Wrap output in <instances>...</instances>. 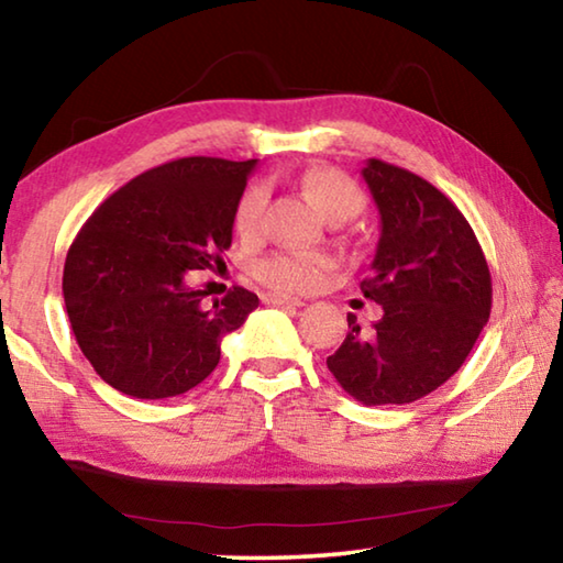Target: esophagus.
<instances>
[{
    "mask_svg": "<svg viewBox=\"0 0 563 563\" xmlns=\"http://www.w3.org/2000/svg\"><path fill=\"white\" fill-rule=\"evenodd\" d=\"M261 298L265 305H280V308H302L305 305V300L290 298V295H283V292H263Z\"/></svg>",
    "mask_w": 563,
    "mask_h": 563,
    "instance_id": "1",
    "label": "esophagus"
}]
</instances>
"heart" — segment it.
<instances>
[{"mask_svg":"<svg viewBox=\"0 0 563 563\" xmlns=\"http://www.w3.org/2000/svg\"><path fill=\"white\" fill-rule=\"evenodd\" d=\"M305 194L316 203L318 211L332 223H345L365 211L367 198L362 188L347 174L338 168H316L302 178ZM268 216V188H247L235 208V231L243 241H258L265 233ZM335 261L328 253L280 251L255 265V278L275 290L310 292L325 283Z\"/></svg>","mask_w":563,"mask_h":563,"instance_id":"b5f03b06","label":"heart"}]
</instances>
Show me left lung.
Returning a JSON list of instances; mask_svg holds the SVG:
<instances>
[{
  "instance_id": "left-lung-1",
  "label": "left lung",
  "mask_w": 563,
  "mask_h": 563,
  "mask_svg": "<svg viewBox=\"0 0 563 563\" xmlns=\"http://www.w3.org/2000/svg\"><path fill=\"white\" fill-rule=\"evenodd\" d=\"M362 178L379 211V241L360 288L383 305V318L362 332L347 316L328 369L362 405H407L462 367L489 320L492 275L472 225L430 180L379 158Z\"/></svg>"
}]
</instances>
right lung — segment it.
Masks as SVG:
<instances>
[{
	"label": "right lung",
	"instance_id": "right-lung-1",
	"mask_svg": "<svg viewBox=\"0 0 563 563\" xmlns=\"http://www.w3.org/2000/svg\"><path fill=\"white\" fill-rule=\"evenodd\" d=\"M258 161H168L111 194L66 253L64 302L97 375L139 399L184 395L213 373L221 342L258 308L235 288L206 305L188 271L221 268Z\"/></svg>",
	"mask_w": 563,
	"mask_h": 563
}]
</instances>
